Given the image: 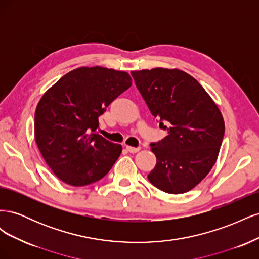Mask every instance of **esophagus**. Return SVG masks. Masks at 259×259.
Returning a JSON list of instances; mask_svg holds the SVG:
<instances>
[{
    "label": "esophagus",
    "mask_w": 259,
    "mask_h": 259,
    "mask_svg": "<svg viewBox=\"0 0 259 259\" xmlns=\"http://www.w3.org/2000/svg\"><path fill=\"white\" fill-rule=\"evenodd\" d=\"M126 150L131 153H136L140 150V147H132V146H126Z\"/></svg>",
    "instance_id": "esophagus-1"
}]
</instances>
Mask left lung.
Segmentation results:
<instances>
[{
	"label": "left lung",
	"mask_w": 259,
	"mask_h": 259,
	"mask_svg": "<svg viewBox=\"0 0 259 259\" xmlns=\"http://www.w3.org/2000/svg\"><path fill=\"white\" fill-rule=\"evenodd\" d=\"M131 73L160 128L168 133L150 144L156 164L149 182L170 194L191 190L217 160L225 134L222 112L202 85L182 70L154 68Z\"/></svg>",
	"instance_id": "left-lung-1"
}]
</instances>
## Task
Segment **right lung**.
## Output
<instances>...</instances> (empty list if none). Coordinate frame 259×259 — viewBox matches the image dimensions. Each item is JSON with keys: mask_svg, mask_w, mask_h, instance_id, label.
<instances>
[{"mask_svg": "<svg viewBox=\"0 0 259 259\" xmlns=\"http://www.w3.org/2000/svg\"><path fill=\"white\" fill-rule=\"evenodd\" d=\"M131 85L127 72L82 67L65 74L42 96L34 114L35 142L61 182L82 187L111 169L122 146L97 134L98 117Z\"/></svg>", "mask_w": 259, "mask_h": 259, "instance_id": "right-lung-1", "label": "right lung"}]
</instances>
